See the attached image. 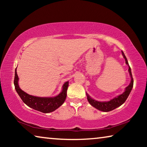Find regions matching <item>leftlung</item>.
Returning a JSON list of instances; mask_svg holds the SVG:
<instances>
[{"mask_svg": "<svg viewBox=\"0 0 147 147\" xmlns=\"http://www.w3.org/2000/svg\"><path fill=\"white\" fill-rule=\"evenodd\" d=\"M122 52V55L123 56V58L125 59L126 64L128 66V72L129 74H130V78H131V81L129 85L126 87L125 88V90H124V93L121 94H119L117 96H115L113 98L111 99L109 101H98L94 100V99L92 98L89 94L86 93L87 95V98H88V100L91 104L92 106H93L94 108L96 109H98V110L104 111V112H108V111H110L113 109H115V108H118L122 104L124 103V102L126 101V99H127L128 96L130 94L131 89L133 88V85H134V80L132 78V75H131V68L129 66L128 62L127 59H126L125 55L123 51Z\"/></svg>", "mask_w": 147, "mask_h": 147, "instance_id": "8db88e82", "label": "left lung"}]
</instances>
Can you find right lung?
Listing matches in <instances>:
<instances>
[{
    "label": "right lung",
    "mask_w": 147,
    "mask_h": 147,
    "mask_svg": "<svg viewBox=\"0 0 147 147\" xmlns=\"http://www.w3.org/2000/svg\"><path fill=\"white\" fill-rule=\"evenodd\" d=\"M19 77L17 74V68L15 71L14 86L17 93L22 99L24 104L30 108L42 113H47L53 112L61 106L65 100L67 96V91L69 86V81L63 84L62 90L58 95L53 97H40L30 95L22 90L19 86Z\"/></svg>",
    "instance_id": "1"
}]
</instances>
